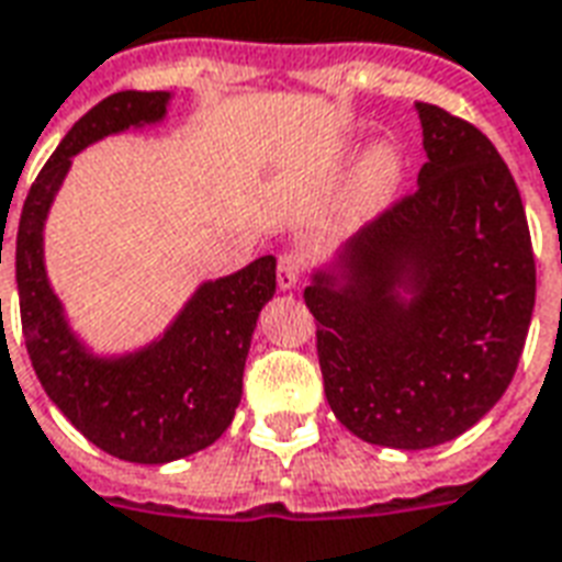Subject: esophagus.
<instances>
[{
  "instance_id": "obj_1",
  "label": "esophagus",
  "mask_w": 562,
  "mask_h": 562,
  "mask_svg": "<svg viewBox=\"0 0 562 562\" xmlns=\"http://www.w3.org/2000/svg\"><path fill=\"white\" fill-rule=\"evenodd\" d=\"M303 273V259L297 252H285L277 261V285H280V292H292L297 289V282H301Z\"/></svg>"
}]
</instances>
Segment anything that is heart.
Wrapping results in <instances>:
<instances>
[{
	"label": "heart",
	"mask_w": 562,
	"mask_h": 562,
	"mask_svg": "<svg viewBox=\"0 0 562 562\" xmlns=\"http://www.w3.org/2000/svg\"><path fill=\"white\" fill-rule=\"evenodd\" d=\"M402 166H405L402 151L390 139L372 145L366 151V157L357 166L355 181H351V196H348L355 217H372L393 199L398 181H402Z\"/></svg>",
	"instance_id": "heart-1"
}]
</instances>
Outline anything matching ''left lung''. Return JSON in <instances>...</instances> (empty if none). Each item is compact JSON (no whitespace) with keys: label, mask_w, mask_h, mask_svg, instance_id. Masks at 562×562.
Wrapping results in <instances>:
<instances>
[{"label":"left lung","mask_w":562,"mask_h":562,"mask_svg":"<svg viewBox=\"0 0 562 562\" xmlns=\"http://www.w3.org/2000/svg\"><path fill=\"white\" fill-rule=\"evenodd\" d=\"M426 164L417 193L318 265L324 396L366 443L429 450L501 402L525 351L536 261L525 205L492 139L414 103Z\"/></svg>","instance_id":"left-lung-1"}]
</instances>
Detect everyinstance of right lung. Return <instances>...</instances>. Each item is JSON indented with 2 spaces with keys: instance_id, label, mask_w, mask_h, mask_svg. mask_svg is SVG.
I'll return each instance as SVG.
<instances>
[{
  "instance_id": "add662e5",
  "label": "right lung",
  "mask_w": 562,
  "mask_h": 562,
  "mask_svg": "<svg viewBox=\"0 0 562 562\" xmlns=\"http://www.w3.org/2000/svg\"><path fill=\"white\" fill-rule=\"evenodd\" d=\"M169 103L172 91H119L86 112L35 178L16 228L20 318L37 381L74 429L136 464L193 456L232 426L252 330L277 292V259L261 256L238 273L202 282L164 334L143 348L98 355L70 327L44 259L49 207L82 148L164 124Z\"/></svg>"
}]
</instances>
